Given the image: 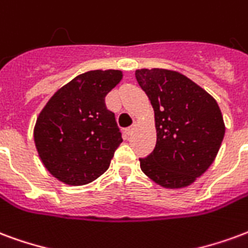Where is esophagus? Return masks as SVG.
<instances>
[{
    "instance_id": "34e87169",
    "label": "esophagus",
    "mask_w": 248,
    "mask_h": 248,
    "mask_svg": "<svg viewBox=\"0 0 248 248\" xmlns=\"http://www.w3.org/2000/svg\"><path fill=\"white\" fill-rule=\"evenodd\" d=\"M133 131H135V125L128 126V128H126V129H125L126 135H132V133H133Z\"/></svg>"
}]
</instances>
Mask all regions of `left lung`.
Here are the masks:
<instances>
[{"instance_id": "1", "label": "left lung", "mask_w": 248, "mask_h": 248, "mask_svg": "<svg viewBox=\"0 0 248 248\" xmlns=\"http://www.w3.org/2000/svg\"><path fill=\"white\" fill-rule=\"evenodd\" d=\"M136 79L155 109L157 141L140 158L146 176L164 187H185L213 164L225 136L214 97L177 71L137 70Z\"/></svg>"}]
</instances>
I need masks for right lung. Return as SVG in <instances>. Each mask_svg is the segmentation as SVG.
Masks as SVG:
<instances>
[{"label": "right lung", "instance_id": "right-lung-1", "mask_svg": "<svg viewBox=\"0 0 248 248\" xmlns=\"http://www.w3.org/2000/svg\"><path fill=\"white\" fill-rule=\"evenodd\" d=\"M122 77L119 70L78 75L39 113L34 141L43 165L59 181L86 185L108 169L123 139L106 96Z\"/></svg>", "mask_w": 248, "mask_h": 248}]
</instances>
